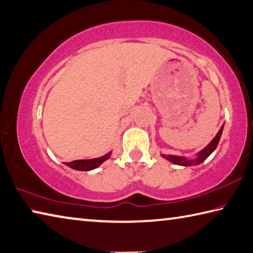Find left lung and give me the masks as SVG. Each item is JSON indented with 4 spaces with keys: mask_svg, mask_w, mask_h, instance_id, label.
<instances>
[{
    "mask_svg": "<svg viewBox=\"0 0 253 253\" xmlns=\"http://www.w3.org/2000/svg\"><path fill=\"white\" fill-rule=\"evenodd\" d=\"M222 130H223V125L221 126V128H220L214 138L211 140L203 150H200L199 153L197 154V157L195 159H187L186 157H180V156H174V155H162V156L164 158H166L168 162H170L174 165H179V166L187 167V166H192V165H200L213 153L215 148H217L219 140L221 138Z\"/></svg>",
    "mask_w": 253,
    "mask_h": 253,
    "instance_id": "1",
    "label": "left lung"
}]
</instances>
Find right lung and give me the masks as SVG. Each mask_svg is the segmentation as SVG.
I'll list each match as a JSON object with an SVG mask.
<instances>
[{"label":"right lung","mask_w":253,"mask_h":253,"mask_svg":"<svg viewBox=\"0 0 253 253\" xmlns=\"http://www.w3.org/2000/svg\"><path fill=\"white\" fill-rule=\"evenodd\" d=\"M112 153L109 151L108 154L102 156V157L98 158H93V159H80V160H74V162L71 163H65L66 166L71 167L72 169H75V170H81V171H89L93 170V169L99 167L105 160L109 159Z\"/></svg>","instance_id":"obj_1"}]
</instances>
